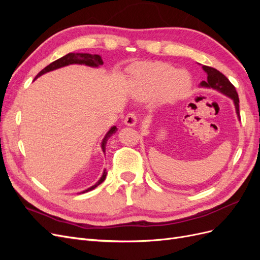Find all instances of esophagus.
I'll return each mask as SVG.
<instances>
[{
  "mask_svg": "<svg viewBox=\"0 0 260 260\" xmlns=\"http://www.w3.org/2000/svg\"><path fill=\"white\" fill-rule=\"evenodd\" d=\"M138 122V117L136 114L130 113L124 118V124L125 125H129V127H133V125H136Z\"/></svg>",
  "mask_w": 260,
  "mask_h": 260,
  "instance_id": "1",
  "label": "esophagus"
}]
</instances>
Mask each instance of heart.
Wrapping results in <instances>:
<instances>
[{
	"label": "heart",
	"instance_id": "b5f03b06",
	"mask_svg": "<svg viewBox=\"0 0 260 260\" xmlns=\"http://www.w3.org/2000/svg\"><path fill=\"white\" fill-rule=\"evenodd\" d=\"M133 84L143 100L160 98L164 102L184 99L191 90V77L184 70H177L165 62H148L133 72Z\"/></svg>",
	"mask_w": 260,
	"mask_h": 260
}]
</instances>
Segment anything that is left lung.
<instances>
[{
  "mask_svg": "<svg viewBox=\"0 0 260 260\" xmlns=\"http://www.w3.org/2000/svg\"><path fill=\"white\" fill-rule=\"evenodd\" d=\"M202 68L204 72L207 74V80L202 81L200 86L202 88H208V89H214L220 93H222L223 95L231 99L235 106V112H237L238 118L240 119V109H239V95L238 92L235 90L234 85L229 81L228 78L219 72V70L202 65Z\"/></svg>",
  "mask_w": 260,
  "mask_h": 260,
  "instance_id": "obj_1",
  "label": "left lung"
}]
</instances>
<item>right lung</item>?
I'll return each instance as SVG.
<instances>
[{
	"label": "right lung",
	"mask_w": 260,
	"mask_h": 260,
	"mask_svg": "<svg viewBox=\"0 0 260 260\" xmlns=\"http://www.w3.org/2000/svg\"><path fill=\"white\" fill-rule=\"evenodd\" d=\"M73 64L85 65V66H89V67L98 68V67L103 65V60H102V57L100 56V55H92V54H88V53H68L67 55H65V56H62V57L58 58L57 60L51 62L49 66H46L44 69H42L41 72L37 75V77L35 78V80L37 79V78L41 77L42 75H44L46 73H50V72H53V70H55V69H58V68L65 67V66H68V65H73ZM116 131H117V127H116V125H113V127L109 129L108 132L105 135L103 141H102L101 147H102V151H103L104 154H105L106 143H107L108 139L111 138L113 135H115ZM106 176H107V171H106V169H104L103 175H102V177L100 178L98 182L94 185L86 188V190L82 191L81 193H86L89 191H92L93 188H95L98 185H100L102 182H103V181L106 179Z\"/></svg>",
	"instance_id": "right-lung-1"
}]
</instances>
